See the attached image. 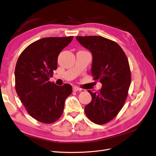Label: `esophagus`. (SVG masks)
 I'll list each match as a JSON object with an SVG mask.
<instances>
[{"label":"esophagus","mask_w":156,"mask_h":156,"mask_svg":"<svg viewBox=\"0 0 156 156\" xmlns=\"http://www.w3.org/2000/svg\"><path fill=\"white\" fill-rule=\"evenodd\" d=\"M73 90L74 92H77V91H81V89L80 88L77 87H73Z\"/></svg>","instance_id":"esophagus-1"}]
</instances>
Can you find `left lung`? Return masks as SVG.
Returning a JSON list of instances; mask_svg holds the SVG:
<instances>
[{"mask_svg": "<svg viewBox=\"0 0 156 156\" xmlns=\"http://www.w3.org/2000/svg\"><path fill=\"white\" fill-rule=\"evenodd\" d=\"M76 39L91 52L92 75L102 85L98 92L88 90L92 100L85 112L91 121L103 125L117 115L127 98L131 81L128 59L118 44L106 38L79 36Z\"/></svg>", "mask_w": 156, "mask_h": 156, "instance_id": "left-lung-1", "label": "left lung"}]
</instances>
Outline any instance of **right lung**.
Segmentation results:
<instances>
[{"instance_id":"obj_1","label":"right lung","mask_w":156,"mask_h":156,"mask_svg":"<svg viewBox=\"0 0 156 156\" xmlns=\"http://www.w3.org/2000/svg\"><path fill=\"white\" fill-rule=\"evenodd\" d=\"M46 37L29 44L20 54L15 68L16 92L33 118L52 123L60 118L66 98L72 92L69 84L58 86L49 81L57 69L58 56L73 40Z\"/></svg>"}]
</instances>
